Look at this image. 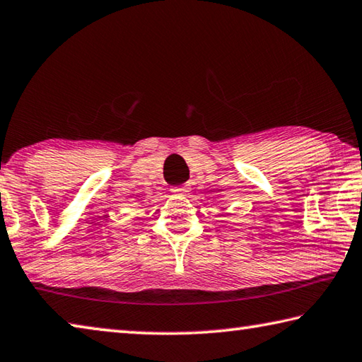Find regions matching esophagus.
<instances>
[{"mask_svg": "<svg viewBox=\"0 0 362 362\" xmlns=\"http://www.w3.org/2000/svg\"><path fill=\"white\" fill-rule=\"evenodd\" d=\"M171 191H173L175 194H186V192H189V191H191V187H189L187 185H182V186H177V187H173V189H171Z\"/></svg>", "mask_w": 362, "mask_h": 362, "instance_id": "esophagus-1", "label": "esophagus"}]
</instances>
